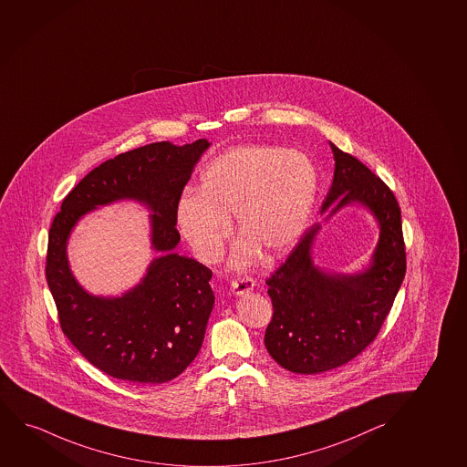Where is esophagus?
<instances>
[{
    "label": "esophagus",
    "mask_w": 467,
    "mask_h": 467,
    "mask_svg": "<svg viewBox=\"0 0 467 467\" xmlns=\"http://www.w3.org/2000/svg\"><path fill=\"white\" fill-rule=\"evenodd\" d=\"M254 279L249 278V276H243V278L232 281L231 289L235 296H244V294H249L251 290L254 289Z\"/></svg>",
    "instance_id": "1"
}]
</instances>
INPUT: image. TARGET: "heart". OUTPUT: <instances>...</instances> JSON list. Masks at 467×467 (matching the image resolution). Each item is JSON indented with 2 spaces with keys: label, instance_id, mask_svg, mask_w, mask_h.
Instances as JSON below:
<instances>
[{
  "label": "heart",
  "instance_id": "obj_1",
  "mask_svg": "<svg viewBox=\"0 0 467 467\" xmlns=\"http://www.w3.org/2000/svg\"><path fill=\"white\" fill-rule=\"evenodd\" d=\"M317 175L298 151L242 147L221 154L202 173L201 189H188L177 203V225L194 254L218 259L235 214L243 236L234 249L236 266L260 251L275 259L300 238L313 210Z\"/></svg>",
  "mask_w": 467,
  "mask_h": 467
}]
</instances>
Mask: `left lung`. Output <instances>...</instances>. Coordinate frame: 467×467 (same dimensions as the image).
I'll return each mask as SVG.
<instances>
[{
  "label": "left lung",
  "instance_id": "1",
  "mask_svg": "<svg viewBox=\"0 0 467 467\" xmlns=\"http://www.w3.org/2000/svg\"><path fill=\"white\" fill-rule=\"evenodd\" d=\"M335 175L322 212L360 203L380 234L369 268L337 275L313 264L320 224L309 227L287 260L266 279L273 317L265 348L278 365L298 374L343 367L378 337L406 275L401 208L391 189L352 154L330 142Z\"/></svg>",
  "mask_w": 467,
  "mask_h": 467
}]
</instances>
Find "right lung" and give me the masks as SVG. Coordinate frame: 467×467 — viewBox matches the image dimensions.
<instances>
[{"label": "right lung", "instance_id": "add662e5", "mask_svg": "<svg viewBox=\"0 0 467 467\" xmlns=\"http://www.w3.org/2000/svg\"><path fill=\"white\" fill-rule=\"evenodd\" d=\"M205 139L177 147L156 142L102 162L66 195L48 232L46 276L67 339L102 372L134 384L177 378L201 350L214 294L212 270L178 255L177 203ZM140 201L154 214L152 245L161 257L143 283L123 297L89 296L75 281L65 255L73 225L83 213L112 201Z\"/></svg>", "mask_w": 467, "mask_h": 467}]
</instances>
